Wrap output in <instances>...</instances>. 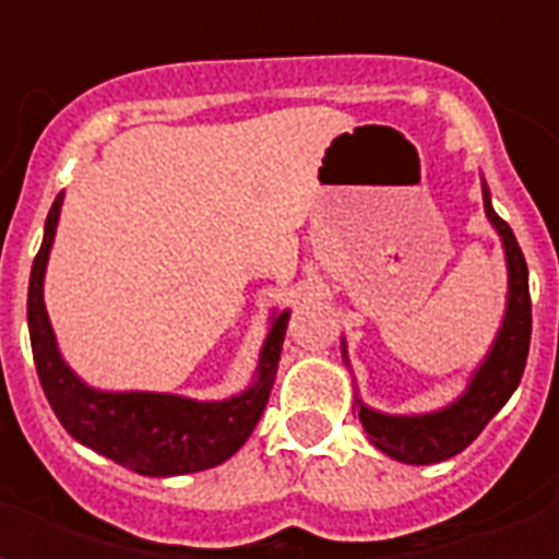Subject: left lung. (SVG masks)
<instances>
[{
	"label": "left lung",
	"instance_id": "left-lung-1",
	"mask_svg": "<svg viewBox=\"0 0 559 559\" xmlns=\"http://www.w3.org/2000/svg\"><path fill=\"white\" fill-rule=\"evenodd\" d=\"M481 203H485V215L491 221V227L503 242L509 293H506V314L500 329H497V338H493L488 356L469 377L467 389L440 411L413 413V416L380 413L362 404L359 392L353 395L368 440L380 452H386L389 457L404 461V464H437V461L464 452L479 437L481 428L500 413L506 401L512 399V392L524 374V365H527L530 329H533L527 260L518 248L512 227L493 212L491 191H488L485 179H481ZM341 356L350 365L347 341H341Z\"/></svg>",
	"mask_w": 559,
	"mask_h": 559
}]
</instances>
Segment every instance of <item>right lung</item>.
Segmentation results:
<instances>
[{"label": "right lung", "instance_id": "1", "mask_svg": "<svg viewBox=\"0 0 559 559\" xmlns=\"http://www.w3.org/2000/svg\"><path fill=\"white\" fill-rule=\"evenodd\" d=\"M59 194L44 221V242L29 275V341L44 395L78 443L140 476H182L218 467L236 455L266 411L278 374L281 344L290 311H275L260 347L254 383L224 401H197L170 392H104L83 383L62 359L44 308V272L62 212Z\"/></svg>", "mask_w": 559, "mask_h": 559}]
</instances>
